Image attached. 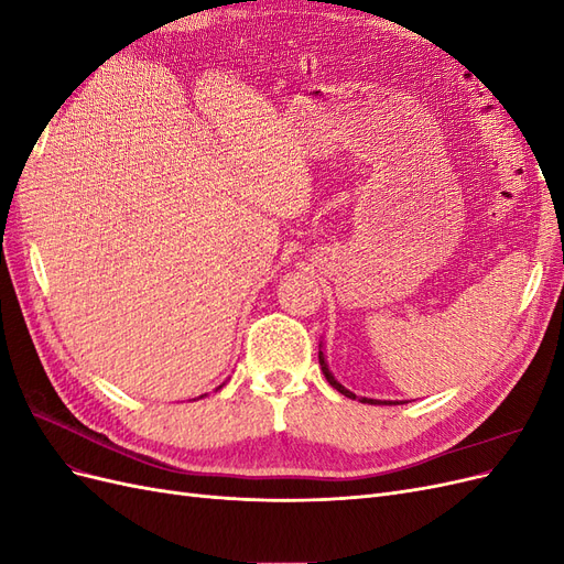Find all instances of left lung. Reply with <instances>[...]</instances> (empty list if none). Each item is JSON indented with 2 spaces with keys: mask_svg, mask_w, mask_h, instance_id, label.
Returning a JSON list of instances; mask_svg holds the SVG:
<instances>
[{
  "mask_svg": "<svg viewBox=\"0 0 564 564\" xmlns=\"http://www.w3.org/2000/svg\"><path fill=\"white\" fill-rule=\"evenodd\" d=\"M319 367H322V373L324 377H327V381H329V386H334L340 395H346V398H350V400H355L357 395L355 392H350L346 386H340L336 379H334V373L329 371V365H327V360H324V352H322V344H319ZM360 402H365V404H400V402H395V400H371V398H360Z\"/></svg>",
  "mask_w": 564,
  "mask_h": 564,
  "instance_id": "1",
  "label": "left lung"
}]
</instances>
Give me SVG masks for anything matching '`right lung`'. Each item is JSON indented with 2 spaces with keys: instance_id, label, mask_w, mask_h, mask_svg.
Instances as JSON below:
<instances>
[{
  "instance_id": "1",
  "label": "right lung",
  "mask_w": 564,
  "mask_h": 564,
  "mask_svg": "<svg viewBox=\"0 0 564 564\" xmlns=\"http://www.w3.org/2000/svg\"><path fill=\"white\" fill-rule=\"evenodd\" d=\"M218 388H224V386H218ZM218 388H216V390H218ZM199 398H204V395H199Z\"/></svg>"
}]
</instances>
